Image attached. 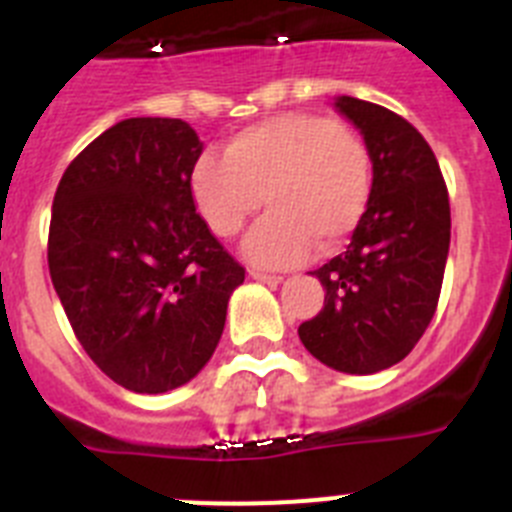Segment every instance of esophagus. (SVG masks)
I'll return each mask as SVG.
<instances>
[{
  "label": "esophagus",
  "mask_w": 512,
  "mask_h": 512,
  "mask_svg": "<svg viewBox=\"0 0 512 512\" xmlns=\"http://www.w3.org/2000/svg\"><path fill=\"white\" fill-rule=\"evenodd\" d=\"M251 277L256 279V282L269 284V287H277V284L282 282V277H279V274H266V271H259V269H251Z\"/></svg>",
  "instance_id": "34e87169"
}]
</instances>
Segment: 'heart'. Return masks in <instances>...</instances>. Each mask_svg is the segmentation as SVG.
<instances>
[{
  "instance_id": "b5f03b06",
  "label": "heart",
  "mask_w": 512,
  "mask_h": 512,
  "mask_svg": "<svg viewBox=\"0 0 512 512\" xmlns=\"http://www.w3.org/2000/svg\"><path fill=\"white\" fill-rule=\"evenodd\" d=\"M192 197L217 238H233L269 207L246 238L248 259L297 266L312 248L336 253L372 200V153L354 128L312 112H287L235 133L223 158L192 169Z\"/></svg>"
}]
</instances>
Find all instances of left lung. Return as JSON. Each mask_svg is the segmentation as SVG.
Returning a JSON list of instances; mask_svg holds the SVG:
<instances>
[{"instance_id":"1","label":"left lung","mask_w":512,"mask_h":512,"mask_svg":"<svg viewBox=\"0 0 512 512\" xmlns=\"http://www.w3.org/2000/svg\"><path fill=\"white\" fill-rule=\"evenodd\" d=\"M336 107L372 153V200L346 253L310 271L325 302L297 333L330 369L374 374L405 359L433 320L451 241L449 192L405 117L356 97H338Z\"/></svg>"}]
</instances>
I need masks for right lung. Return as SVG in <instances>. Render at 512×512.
<instances>
[{"instance_id":"1","label":"right lung","mask_w":512,"mask_h":512,"mask_svg":"<svg viewBox=\"0 0 512 512\" xmlns=\"http://www.w3.org/2000/svg\"><path fill=\"white\" fill-rule=\"evenodd\" d=\"M200 153L184 120L130 117L71 161L53 197L58 300L89 359L140 395L200 374L246 279L194 205Z\"/></svg>"}]
</instances>
